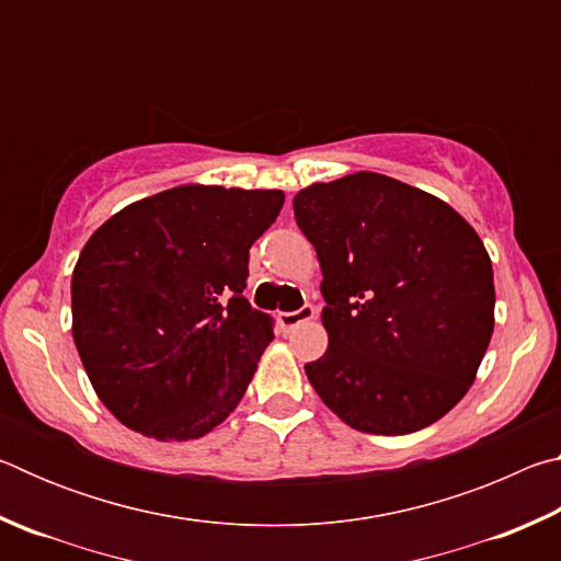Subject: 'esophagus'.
<instances>
[{
    "label": "esophagus",
    "mask_w": 561,
    "mask_h": 561,
    "mask_svg": "<svg viewBox=\"0 0 561 561\" xmlns=\"http://www.w3.org/2000/svg\"><path fill=\"white\" fill-rule=\"evenodd\" d=\"M314 314H317V309L311 307V304H304V307H299L297 311H279V327L282 329H294V327H299L301 321H309V319H314Z\"/></svg>",
    "instance_id": "34e87169"
}]
</instances>
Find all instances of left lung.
<instances>
[{
    "label": "left lung",
    "mask_w": 561,
    "mask_h": 561,
    "mask_svg": "<svg viewBox=\"0 0 561 561\" xmlns=\"http://www.w3.org/2000/svg\"><path fill=\"white\" fill-rule=\"evenodd\" d=\"M321 264L327 354L309 383L351 428L405 435L468 393L495 327L492 262L478 232L423 190L378 173L294 197Z\"/></svg>",
    "instance_id": "1"
}]
</instances>
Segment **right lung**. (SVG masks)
Listing matches in <instances>:
<instances>
[{"instance_id":"obj_1","label":"right lung","mask_w":561,"mask_h":561,"mask_svg":"<svg viewBox=\"0 0 561 561\" xmlns=\"http://www.w3.org/2000/svg\"><path fill=\"white\" fill-rule=\"evenodd\" d=\"M282 190L180 185L103 222L71 277L73 341L103 405L158 440L230 415L274 339L244 299L250 247Z\"/></svg>"}]
</instances>
